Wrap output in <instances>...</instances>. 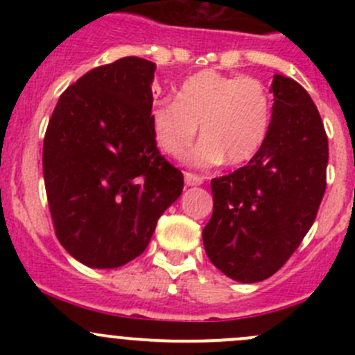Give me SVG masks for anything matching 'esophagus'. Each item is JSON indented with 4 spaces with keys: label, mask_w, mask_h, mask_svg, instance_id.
Here are the masks:
<instances>
[{
    "label": "esophagus",
    "mask_w": 355,
    "mask_h": 355,
    "mask_svg": "<svg viewBox=\"0 0 355 355\" xmlns=\"http://www.w3.org/2000/svg\"><path fill=\"white\" fill-rule=\"evenodd\" d=\"M184 178H185V185H189V187H191V185H200L204 182V178L200 177V175L189 173V171L184 175Z\"/></svg>",
    "instance_id": "esophagus-1"
}]
</instances>
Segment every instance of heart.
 <instances>
[{
    "mask_svg": "<svg viewBox=\"0 0 355 355\" xmlns=\"http://www.w3.org/2000/svg\"><path fill=\"white\" fill-rule=\"evenodd\" d=\"M270 91L256 77L202 70L180 84L177 101H163L151 111V130L161 151L182 157L200 125L202 141L189 161L213 166L252 159L266 142L271 127Z\"/></svg>",
    "mask_w": 355,
    "mask_h": 355,
    "instance_id": "b5f03b06",
    "label": "heart"
}]
</instances>
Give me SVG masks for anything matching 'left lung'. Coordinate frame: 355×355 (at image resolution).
Returning <instances> with one entry per match:
<instances>
[{"label":"left lung","mask_w":355,"mask_h":355,"mask_svg":"<svg viewBox=\"0 0 355 355\" xmlns=\"http://www.w3.org/2000/svg\"><path fill=\"white\" fill-rule=\"evenodd\" d=\"M266 142L245 166L211 180L202 230L211 263L234 280L270 278L313 227L327 191L328 137L320 111L293 78L275 75Z\"/></svg>","instance_id":"left-lung-1"}]
</instances>
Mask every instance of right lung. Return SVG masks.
<instances>
[{
  "label": "right lung",
  "instance_id": "add662e5",
  "mask_svg": "<svg viewBox=\"0 0 355 355\" xmlns=\"http://www.w3.org/2000/svg\"><path fill=\"white\" fill-rule=\"evenodd\" d=\"M156 65L125 56L82 75L60 96L42 146L56 239L91 268L141 256L184 189L151 130Z\"/></svg>",
  "mask_w": 355,
  "mask_h": 355
}]
</instances>
